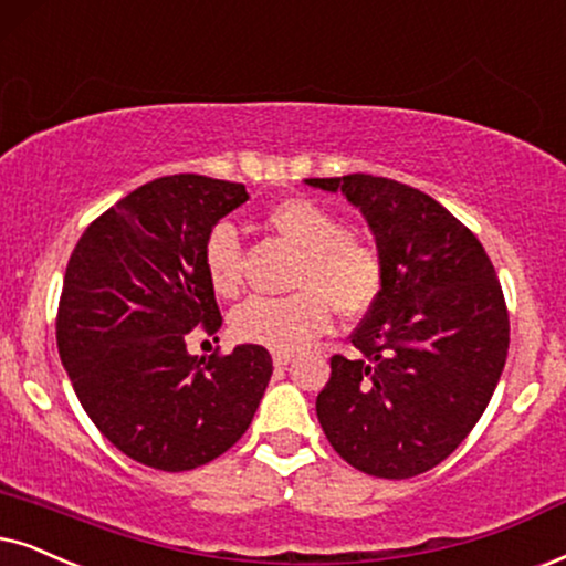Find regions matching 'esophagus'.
I'll return each mask as SVG.
<instances>
[{"instance_id": "obj_1", "label": "esophagus", "mask_w": 566, "mask_h": 566, "mask_svg": "<svg viewBox=\"0 0 566 566\" xmlns=\"http://www.w3.org/2000/svg\"><path fill=\"white\" fill-rule=\"evenodd\" d=\"M292 357H295V353H274V366H276V368L290 366Z\"/></svg>"}]
</instances>
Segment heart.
<instances>
[{"instance_id": "obj_1", "label": "heart", "mask_w": 566, "mask_h": 566, "mask_svg": "<svg viewBox=\"0 0 566 566\" xmlns=\"http://www.w3.org/2000/svg\"><path fill=\"white\" fill-rule=\"evenodd\" d=\"M266 224L300 250L287 297H250L232 313L234 339L292 353L324 334L332 305L339 316L357 318L376 303L384 282L378 250L347 234L345 221L311 198H284L266 211ZM203 271L219 297H238L242 248L230 221H219L203 242Z\"/></svg>"}]
</instances>
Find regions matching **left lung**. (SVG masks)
Wrapping results in <instances>:
<instances>
[{"instance_id":"obj_1","label":"left lung","mask_w":566,"mask_h":566,"mask_svg":"<svg viewBox=\"0 0 566 566\" xmlns=\"http://www.w3.org/2000/svg\"><path fill=\"white\" fill-rule=\"evenodd\" d=\"M305 182L363 213L384 263L381 292L353 334L357 357H332L318 423L363 473H426L473 431L502 378V284L475 234L426 192L374 175Z\"/></svg>"}]
</instances>
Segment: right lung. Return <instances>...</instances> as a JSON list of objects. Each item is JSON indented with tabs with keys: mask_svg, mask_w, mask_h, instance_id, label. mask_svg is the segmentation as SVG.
Instances as JSON below:
<instances>
[{
	"mask_svg": "<svg viewBox=\"0 0 566 566\" xmlns=\"http://www.w3.org/2000/svg\"><path fill=\"white\" fill-rule=\"evenodd\" d=\"M248 200L245 185L171 175L104 211L64 271L56 347L83 410L130 460L182 473L217 460L248 431L271 378L266 347L188 353L221 313L203 242Z\"/></svg>",
	"mask_w": 566,
	"mask_h": 566,
	"instance_id": "right-lung-1",
	"label": "right lung"
}]
</instances>
